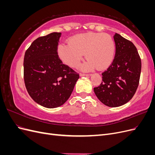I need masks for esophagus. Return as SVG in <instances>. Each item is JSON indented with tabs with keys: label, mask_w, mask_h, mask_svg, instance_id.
Returning <instances> with one entry per match:
<instances>
[{
	"label": "esophagus",
	"mask_w": 155,
	"mask_h": 155,
	"mask_svg": "<svg viewBox=\"0 0 155 155\" xmlns=\"http://www.w3.org/2000/svg\"><path fill=\"white\" fill-rule=\"evenodd\" d=\"M79 76H80L81 77H89L91 76V74H79Z\"/></svg>",
	"instance_id": "esophagus-1"
}]
</instances>
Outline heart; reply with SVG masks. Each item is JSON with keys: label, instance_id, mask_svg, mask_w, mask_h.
<instances>
[{"label": "heart", "instance_id": "obj_1", "mask_svg": "<svg viewBox=\"0 0 155 155\" xmlns=\"http://www.w3.org/2000/svg\"><path fill=\"white\" fill-rule=\"evenodd\" d=\"M84 54L87 59L81 68L91 71L96 68L105 69L113 61L115 44L107 34L84 33L74 35L68 44H60L58 47L59 59L70 67H78L83 60Z\"/></svg>", "mask_w": 155, "mask_h": 155}]
</instances>
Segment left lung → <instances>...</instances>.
Segmentation results:
<instances>
[{
  "mask_svg": "<svg viewBox=\"0 0 155 155\" xmlns=\"http://www.w3.org/2000/svg\"><path fill=\"white\" fill-rule=\"evenodd\" d=\"M116 54L113 62L102 75L100 85L94 88L102 104L117 107L125 104L135 94L141 73V59L134 44L118 34L114 35Z\"/></svg>",
  "mask_w": 155,
  "mask_h": 155,
  "instance_id": "obj_1",
  "label": "left lung"
}]
</instances>
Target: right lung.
Instances as JSON below:
<instances>
[{
  "instance_id": "1",
  "label": "right lung",
  "mask_w": 155,
  "mask_h": 155,
  "mask_svg": "<svg viewBox=\"0 0 155 155\" xmlns=\"http://www.w3.org/2000/svg\"><path fill=\"white\" fill-rule=\"evenodd\" d=\"M61 34L53 32L35 40L25 54L24 79L31 97L48 109L66 102L79 79V74L63 64L58 55Z\"/></svg>"
}]
</instances>
